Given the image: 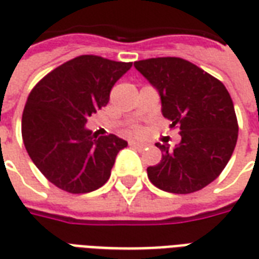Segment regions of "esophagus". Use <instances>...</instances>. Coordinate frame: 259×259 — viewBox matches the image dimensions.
<instances>
[{
    "label": "esophagus",
    "instance_id": "34e87169",
    "mask_svg": "<svg viewBox=\"0 0 259 259\" xmlns=\"http://www.w3.org/2000/svg\"><path fill=\"white\" fill-rule=\"evenodd\" d=\"M129 144L132 147H135V148H137V150H143V148L146 147V144H143V143H137V141H130Z\"/></svg>",
    "mask_w": 259,
    "mask_h": 259
}]
</instances>
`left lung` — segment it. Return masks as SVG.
I'll return each instance as SVG.
<instances>
[{"label":"left lung","instance_id":"1","mask_svg":"<svg viewBox=\"0 0 259 259\" xmlns=\"http://www.w3.org/2000/svg\"><path fill=\"white\" fill-rule=\"evenodd\" d=\"M159 93L162 115L179 126V146L157 143L162 158L147 175L158 189L189 194L217 179L233 154L239 124L233 101L221 80L176 57L135 62Z\"/></svg>","mask_w":259,"mask_h":259}]
</instances>
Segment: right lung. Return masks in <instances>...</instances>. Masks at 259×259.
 <instances>
[{
  "label": "right lung",
  "mask_w": 259,
  "mask_h": 259,
  "mask_svg": "<svg viewBox=\"0 0 259 259\" xmlns=\"http://www.w3.org/2000/svg\"><path fill=\"white\" fill-rule=\"evenodd\" d=\"M132 65L80 55L44 76L27 97L22 115L26 151L61 190L90 193L109 179L127 141L115 135L97 137L84 124L107 105L113 84Z\"/></svg>",
  "instance_id": "1"
}]
</instances>
